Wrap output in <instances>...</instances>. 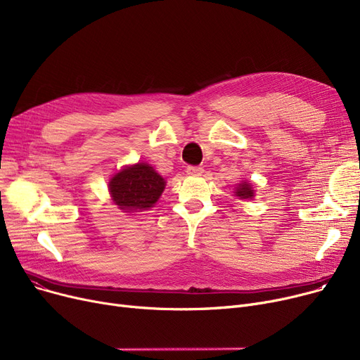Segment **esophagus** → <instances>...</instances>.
Masks as SVG:
<instances>
[{"label":"esophagus","mask_w":360,"mask_h":360,"mask_svg":"<svg viewBox=\"0 0 360 360\" xmlns=\"http://www.w3.org/2000/svg\"><path fill=\"white\" fill-rule=\"evenodd\" d=\"M202 172H204V169L201 166H188L186 167L188 175H201Z\"/></svg>","instance_id":"esophagus-1"}]
</instances>
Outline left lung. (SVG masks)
I'll return each instance as SVG.
<instances>
[{"label": "left lung", "mask_w": 360, "mask_h": 360, "mask_svg": "<svg viewBox=\"0 0 360 360\" xmlns=\"http://www.w3.org/2000/svg\"><path fill=\"white\" fill-rule=\"evenodd\" d=\"M235 194H236L238 197H240V198H252V197H254L252 186H251L250 184H247V182H242V184H239V186H238V190H236Z\"/></svg>", "instance_id": "1"}]
</instances>
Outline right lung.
Masks as SVG:
<instances>
[{
	"label": "right lung",
	"instance_id": "add662e5",
	"mask_svg": "<svg viewBox=\"0 0 360 360\" xmlns=\"http://www.w3.org/2000/svg\"><path fill=\"white\" fill-rule=\"evenodd\" d=\"M165 184L153 167L137 163L113 176L109 182V191L120 209L129 213L153 207L165 190Z\"/></svg>",
	"mask_w": 360,
	"mask_h": 360
}]
</instances>
